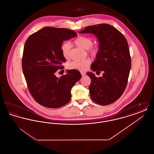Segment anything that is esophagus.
I'll use <instances>...</instances> for the list:
<instances>
[{
    "label": "esophagus",
    "mask_w": 154,
    "mask_h": 154,
    "mask_svg": "<svg viewBox=\"0 0 154 154\" xmlns=\"http://www.w3.org/2000/svg\"><path fill=\"white\" fill-rule=\"evenodd\" d=\"M81 75L83 76V75H85V72H81Z\"/></svg>",
    "instance_id": "1"
}]
</instances>
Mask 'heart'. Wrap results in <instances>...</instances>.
<instances>
[{"label":"heart","mask_w":154,"mask_h":154,"mask_svg":"<svg viewBox=\"0 0 154 154\" xmlns=\"http://www.w3.org/2000/svg\"><path fill=\"white\" fill-rule=\"evenodd\" d=\"M75 44L84 50H88V52L92 55H95L97 52V48L93 46V40L91 37L85 36H79L74 40ZM62 55L64 58H68L70 55L71 49V44L66 42L62 44L60 47ZM91 60L89 59H86L82 60L73 61L67 65V67L70 69L77 70L79 71H84L87 69Z\"/></svg>","instance_id":"1"}]
</instances>
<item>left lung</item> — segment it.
<instances>
[{
  "label": "left lung",
  "mask_w": 154,
  "mask_h": 154,
  "mask_svg": "<svg viewBox=\"0 0 154 154\" xmlns=\"http://www.w3.org/2000/svg\"><path fill=\"white\" fill-rule=\"evenodd\" d=\"M79 33H92L99 42V51L91 69L104 73L97 78L87 72L91 80L89 88L91 99L103 106L116 102L124 92L131 68L126 39L116 28L106 23L87 26Z\"/></svg>",
  "instance_id": "left-lung-1"
}]
</instances>
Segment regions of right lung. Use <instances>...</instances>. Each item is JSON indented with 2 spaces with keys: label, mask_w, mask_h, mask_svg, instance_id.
Returning <instances> with one entry per match:
<instances>
[{
  "label": "right lung",
  "mask_w": 154,
  "mask_h": 154,
  "mask_svg": "<svg viewBox=\"0 0 154 154\" xmlns=\"http://www.w3.org/2000/svg\"><path fill=\"white\" fill-rule=\"evenodd\" d=\"M73 30L47 26L31 35L24 45L22 66L30 93L37 102L55 109L71 99V89L81 78L77 70H68L60 78L55 73L66 62L60 49L63 41L76 36Z\"/></svg>",
  "instance_id": "obj_1"
}]
</instances>
